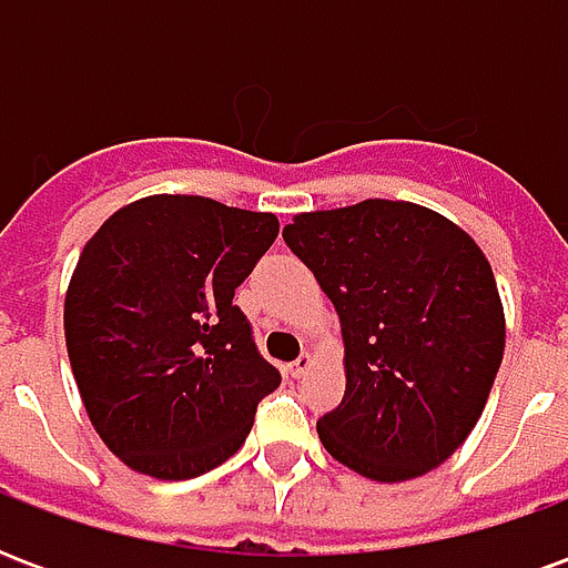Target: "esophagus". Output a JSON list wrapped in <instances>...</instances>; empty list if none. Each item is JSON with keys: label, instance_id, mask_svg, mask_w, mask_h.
Segmentation results:
<instances>
[{"label": "esophagus", "instance_id": "34e87169", "mask_svg": "<svg viewBox=\"0 0 568 568\" xmlns=\"http://www.w3.org/2000/svg\"><path fill=\"white\" fill-rule=\"evenodd\" d=\"M310 368H313V356H310V353H304V356L295 358V362L288 365V374H292V377H304Z\"/></svg>", "mask_w": 568, "mask_h": 568}]
</instances>
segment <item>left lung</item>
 Returning <instances> with one entry per match:
<instances>
[{"instance_id": "8db88e82", "label": "left lung", "mask_w": 568, "mask_h": 568, "mask_svg": "<svg viewBox=\"0 0 568 568\" xmlns=\"http://www.w3.org/2000/svg\"><path fill=\"white\" fill-rule=\"evenodd\" d=\"M283 240L341 316L346 393L316 423L325 450L381 484L447 463L484 414L505 353L480 246L407 200L301 212Z\"/></svg>"}]
</instances>
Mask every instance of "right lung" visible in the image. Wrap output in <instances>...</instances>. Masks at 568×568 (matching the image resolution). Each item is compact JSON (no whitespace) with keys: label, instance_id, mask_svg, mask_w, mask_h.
Masks as SVG:
<instances>
[{"label":"right lung","instance_id":"obj_1","mask_svg":"<svg viewBox=\"0 0 568 568\" xmlns=\"http://www.w3.org/2000/svg\"><path fill=\"white\" fill-rule=\"evenodd\" d=\"M276 234L273 212L151 194L81 248L63 307L69 362L97 435L133 471L187 480L243 447L283 377L234 288Z\"/></svg>","mask_w":568,"mask_h":568}]
</instances>
